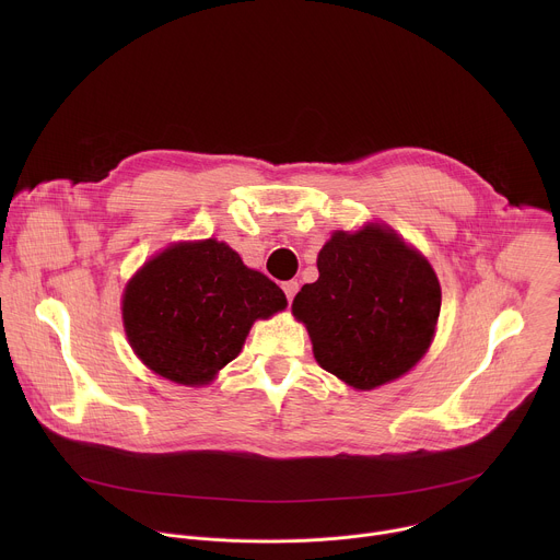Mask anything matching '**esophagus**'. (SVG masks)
<instances>
[{
    "instance_id": "esophagus-1",
    "label": "esophagus",
    "mask_w": 560,
    "mask_h": 560,
    "mask_svg": "<svg viewBox=\"0 0 560 560\" xmlns=\"http://www.w3.org/2000/svg\"><path fill=\"white\" fill-rule=\"evenodd\" d=\"M281 288H283V292H285L288 303H292V299H294V294H296V290H299V283H296V281H285Z\"/></svg>"
}]
</instances>
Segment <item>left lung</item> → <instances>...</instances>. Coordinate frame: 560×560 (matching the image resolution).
Segmentation results:
<instances>
[{
	"instance_id": "left-lung-1",
	"label": "left lung",
	"mask_w": 560,
	"mask_h": 560,
	"mask_svg": "<svg viewBox=\"0 0 560 560\" xmlns=\"http://www.w3.org/2000/svg\"><path fill=\"white\" fill-rule=\"evenodd\" d=\"M318 279L292 312L324 370L359 389L406 374L430 348L441 312L432 266L394 232H335L318 253Z\"/></svg>"
}]
</instances>
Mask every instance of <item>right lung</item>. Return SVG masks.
I'll list each match as a JSON object with an SVG mask.
<instances>
[{"label": "right lung", "mask_w": 560, "mask_h": 560, "mask_svg": "<svg viewBox=\"0 0 560 560\" xmlns=\"http://www.w3.org/2000/svg\"><path fill=\"white\" fill-rule=\"evenodd\" d=\"M288 305L281 288L206 238L148 261L124 292V326L137 357L182 385H203L230 363L255 318Z\"/></svg>", "instance_id": "right-lung-1"}]
</instances>
